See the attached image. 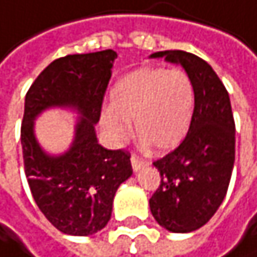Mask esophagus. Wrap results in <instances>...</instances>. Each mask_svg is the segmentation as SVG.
<instances>
[{
    "instance_id": "34e87169",
    "label": "esophagus",
    "mask_w": 257,
    "mask_h": 257,
    "mask_svg": "<svg viewBox=\"0 0 257 257\" xmlns=\"http://www.w3.org/2000/svg\"><path fill=\"white\" fill-rule=\"evenodd\" d=\"M131 164H133V170H134V172H139V170H142L143 167L149 166V163H148V161H143V160H140V158H139V157H136V155H133V158H131Z\"/></svg>"
}]
</instances>
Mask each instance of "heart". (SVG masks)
Segmentation results:
<instances>
[{
  "instance_id": "heart-1",
  "label": "heart",
  "mask_w": 257,
  "mask_h": 257,
  "mask_svg": "<svg viewBox=\"0 0 257 257\" xmlns=\"http://www.w3.org/2000/svg\"><path fill=\"white\" fill-rule=\"evenodd\" d=\"M194 85L181 69L140 67L120 78L111 103L100 111V127L109 143L120 146L137 134L160 152L178 148L191 124Z\"/></svg>"
}]
</instances>
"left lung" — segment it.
Instances as JSON below:
<instances>
[{
  "instance_id": "left-lung-1",
  "label": "left lung",
  "mask_w": 257,
  "mask_h": 257,
  "mask_svg": "<svg viewBox=\"0 0 257 257\" xmlns=\"http://www.w3.org/2000/svg\"><path fill=\"white\" fill-rule=\"evenodd\" d=\"M181 64L194 85V111L185 140L154 163L160 188L149 200L160 226L188 233L205 226L220 208L235 163V121L226 87L200 57L185 51H160L151 58Z\"/></svg>"
}]
</instances>
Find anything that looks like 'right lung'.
Listing matches in <instances>:
<instances>
[{"label": "right lung", "mask_w": 257, "mask_h": 257, "mask_svg": "<svg viewBox=\"0 0 257 257\" xmlns=\"http://www.w3.org/2000/svg\"><path fill=\"white\" fill-rule=\"evenodd\" d=\"M115 58L112 49L57 58L25 96L21 126L25 176L39 209L67 235L102 230L111 218L117 188L133 175L131 155L102 148L94 131ZM48 107H72L80 115L74 142L60 156L46 154L34 134V120Z\"/></svg>", "instance_id": "obj_1"}]
</instances>
